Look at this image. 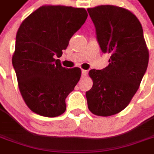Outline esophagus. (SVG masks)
<instances>
[{
  "instance_id": "34e87169",
  "label": "esophagus",
  "mask_w": 154,
  "mask_h": 154,
  "mask_svg": "<svg viewBox=\"0 0 154 154\" xmlns=\"http://www.w3.org/2000/svg\"><path fill=\"white\" fill-rule=\"evenodd\" d=\"M87 72H87V70H84V69H82V77H86V76L87 75Z\"/></svg>"
}]
</instances>
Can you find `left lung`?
I'll return each mask as SVG.
<instances>
[{"label": "left lung", "instance_id": "1", "mask_svg": "<svg viewBox=\"0 0 154 154\" xmlns=\"http://www.w3.org/2000/svg\"><path fill=\"white\" fill-rule=\"evenodd\" d=\"M87 11L101 50L110 54L106 68L89 72L93 85L86 92L87 106L96 116H113L129 105L139 89L148 67L149 49L142 25L129 10L102 5Z\"/></svg>", "mask_w": 154, "mask_h": 154}]
</instances>
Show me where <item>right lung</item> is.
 Segmentation results:
<instances>
[{"mask_svg":"<svg viewBox=\"0 0 154 154\" xmlns=\"http://www.w3.org/2000/svg\"><path fill=\"white\" fill-rule=\"evenodd\" d=\"M87 18L84 8L43 5L25 19L16 34L12 64L25 104L39 116L56 117L80 80L79 67L65 68L59 57Z\"/></svg>","mask_w":154,"mask_h":154,"instance_id":"1","label":"right lung"}]
</instances>
